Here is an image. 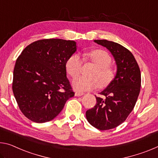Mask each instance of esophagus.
Masks as SVG:
<instances>
[{"label": "esophagus", "mask_w": 158, "mask_h": 158, "mask_svg": "<svg viewBox=\"0 0 158 158\" xmlns=\"http://www.w3.org/2000/svg\"><path fill=\"white\" fill-rule=\"evenodd\" d=\"M84 94V93H80V92H76L75 93V96H83Z\"/></svg>", "instance_id": "1"}]
</instances>
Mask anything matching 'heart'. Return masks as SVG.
Instances as JSON below:
<instances>
[{
  "label": "heart",
  "mask_w": 158,
  "mask_h": 158,
  "mask_svg": "<svg viewBox=\"0 0 158 158\" xmlns=\"http://www.w3.org/2000/svg\"><path fill=\"white\" fill-rule=\"evenodd\" d=\"M87 58L96 64V68L91 72V77L79 76L73 79L72 87L77 91H89L96 89L99 85L104 87L108 85L113 80L115 71L110 65L111 57L103 50H94L85 55ZM83 64L81 57L78 54H73L67 60L65 69L70 77H74L80 74Z\"/></svg>",
  "instance_id": "1"
}]
</instances>
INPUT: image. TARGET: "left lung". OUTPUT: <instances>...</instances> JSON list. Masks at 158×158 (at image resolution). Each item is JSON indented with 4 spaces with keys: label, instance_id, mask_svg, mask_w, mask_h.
<instances>
[{
    "label": "left lung",
    "instance_id": "obj_1",
    "mask_svg": "<svg viewBox=\"0 0 158 158\" xmlns=\"http://www.w3.org/2000/svg\"><path fill=\"white\" fill-rule=\"evenodd\" d=\"M111 52L117 74L107 88L96 97V105L86 112L88 122L100 130L115 128L124 122L136 105L141 89V71L133 54L113 41L94 40Z\"/></svg>",
    "mask_w": 158,
    "mask_h": 158
}]
</instances>
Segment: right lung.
I'll return each mask as SVG.
<instances>
[{
	"label": "right lung",
	"instance_id": "1",
	"mask_svg": "<svg viewBox=\"0 0 158 158\" xmlns=\"http://www.w3.org/2000/svg\"><path fill=\"white\" fill-rule=\"evenodd\" d=\"M76 51V42L60 39L39 40L22 51L15 65L12 91L27 118L51 121L74 96L65 63Z\"/></svg>",
	"mask_w": 158,
	"mask_h": 158
}]
</instances>
